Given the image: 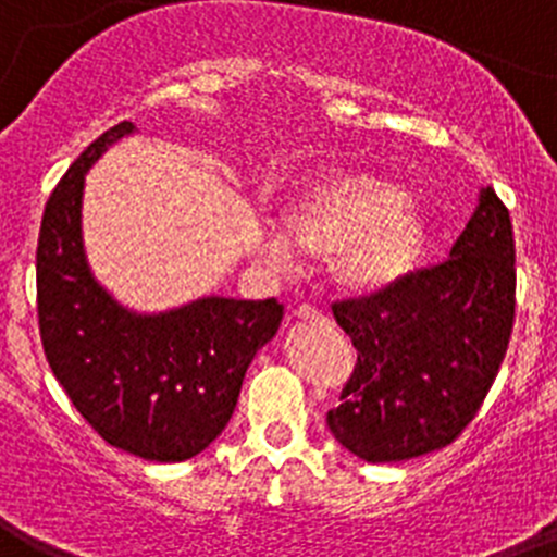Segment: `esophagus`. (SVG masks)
Segmentation results:
<instances>
[{
  "label": "esophagus",
  "instance_id": "34e87169",
  "mask_svg": "<svg viewBox=\"0 0 557 557\" xmlns=\"http://www.w3.org/2000/svg\"><path fill=\"white\" fill-rule=\"evenodd\" d=\"M294 315H297V319H308V322H319V319H324L322 308H315V305L310 302L297 305V308H294Z\"/></svg>",
  "mask_w": 557,
  "mask_h": 557
}]
</instances>
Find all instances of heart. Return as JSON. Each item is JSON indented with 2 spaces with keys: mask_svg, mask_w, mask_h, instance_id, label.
Wrapping results in <instances>:
<instances>
[{
  "mask_svg": "<svg viewBox=\"0 0 557 557\" xmlns=\"http://www.w3.org/2000/svg\"><path fill=\"white\" fill-rule=\"evenodd\" d=\"M290 230L269 227L260 252L280 272L299 267V244L333 258L341 283L355 290H385L413 272L428 242V222L403 188L374 174H344L315 185L290 210ZM295 235L290 236L289 233Z\"/></svg>",
  "mask_w": 557,
  "mask_h": 557,
  "instance_id": "b5f03b06",
  "label": "heart"
}]
</instances>
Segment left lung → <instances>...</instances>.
<instances>
[{
  "label": "left lung",
  "instance_id": "left-lung-1",
  "mask_svg": "<svg viewBox=\"0 0 557 557\" xmlns=\"http://www.w3.org/2000/svg\"><path fill=\"white\" fill-rule=\"evenodd\" d=\"M513 308V227L494 188H483L449 260L333 305L358 363L327 413L330 433L369 463L453 444L497 377Z\"/></svg>",
  "mask_w": 557,
  "mask_h": 557
}]
</instances>
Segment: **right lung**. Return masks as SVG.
Here are the masks:
<instances>
[{
  "instance_id": "1",
  "label": "right lung",
  "mask_w": 557,
  "mask_h": 557,
  "mask_svg": "<svg viewBox=\"0 0 557 557\" xmlns=\"http://www.w3.org/2000/svg\"><path fill=\"white\" fill-rule=\"evenodd\" d=\"M133 129L122 122L99 135L44 208L38 327L54 377L110 447L180 463L227 428L249 363L283 322V305L202 297L166 313H135L104 290L83 249L85 172Z\"/></svg>"
}]
</instances>
